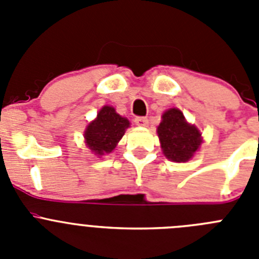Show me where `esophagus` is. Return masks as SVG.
Here are the masks:
<instances>
[{
	"instance_id": "1",
	"label": "esophagus",
	"mask_w": 259,
	"mask_h": 259,
	"mask_svg": "<svg viewBox=\"0 0 259 259\" xmlns=\"http://www.w3.org/2000/svg\"><path fill=\"white\" fill-rule=\"evenodd\" d=\"M135 123L137 125H140V127H146L148 125V118H145V116H136L135 118Z\"/></svg>"
}]
</instances>
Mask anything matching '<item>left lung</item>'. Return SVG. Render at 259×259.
Masks as SVG:
<instances>
[{
  "label": "left lung",
  "instance_id": "8db88e82",
  "mask_svg": "<svg viewBox=\"0 0 259 259\" xmlns=\"http://www.w3.org/2000/svg\"><path fill=\"white\" fill-rule=\"evenodd\" d=\"M158 137L164 155L174 162H187L201 145V134L187 123L182 111L167 110L158 127Z\"/></svg>",
  "mask_w": 259,
  "mask_h": 259
}]
</instances>
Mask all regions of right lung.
<instances>
[{
  "instance_id": "add662e5",
  "label": "right lung",
  "mask_w": 259,
  "mask_h": 259,
  "mask_svg": "<svg viewBox=\"0 0 259 259\" xmlns=\"http://www.w3.org/2000/svg\"><path fill=\"white\" fill-rule=\"evenodd\" d=\"M130 127L127 119L115 113L111 106H104L97 114L96 120L89 123L84 134L89 149L98 155H104L114 150L122 139L125 128Z\"/></svg>"
}]
</instances>
